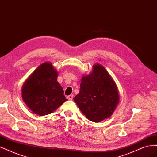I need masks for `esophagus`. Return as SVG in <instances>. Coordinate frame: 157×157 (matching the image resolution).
Returning a JSON list of instances; mask_svg holds the SVG:
<instances>
[{"mask_svg":"<svg viewBox=\"0 0 157 157\" xmlns=\"http://www.w3.org/2000/svg\"><path fill=\"white\" fill-rule=\"evenodd\" d=\"M73 98H74V96H73V94L68 95V97H67V98H68V100H72V99H73Z\"/></svg>","mask_w":157,"mask_h":157,"instance_id":"34e87169","label":"esophagus"}]
</instances>
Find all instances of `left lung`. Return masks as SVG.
I'll list each match as a JSON object with an SVG mask.
<instances>
[{
  "label": "left lung",
  "instance_id": "left-lung-1",
  "mask_svg": "<svg viewBox=\"0 0 157 157\" xmlns=\"http://www.w3.org/2000/svg\"><path fill=\"white\" fill-rule=\"evenodd\" d=\"M117 85L103 66H93V72L83 76L79 93L74 100L89 120L100 122L109 117L119 102Z\"/></svg>",
  "mask_w": 157,
  "mask_h": 157
}]
</instances>
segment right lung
<instances>
[{"label": "right lung", "instance_id": "1", "mask_svg": "<svg viewBox=\"0 0 157 157\" xmlns=\"http://www.w3.org/2000/svg\"><path fill=\"white\" fill-rule=\"evenodd\" d=\"M57 75L52 63H44L24 83L22 98L34 113L41 116L50 114L67 100L57 81Z\"/></svg>", "mask_w": 157, "mask_h": 157}]
</instances>
